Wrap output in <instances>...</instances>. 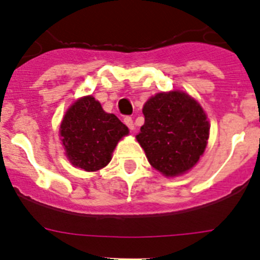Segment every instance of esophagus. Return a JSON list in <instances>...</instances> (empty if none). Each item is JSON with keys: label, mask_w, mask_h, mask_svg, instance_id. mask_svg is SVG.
I'll return each mask as SVG.
<instances>
[{"label": "esophagus", "mask_w": 260, "mask_h": 260, "mask_svg": "<svg viewBox=\"0 0 260 260\" xmlns=\"http://www.w3.org/2000/svg\"><path fill=\"white\" fill-rule=\"evenodd\" d=\"M123 122L125 123V125H127L128 128H129V129H133V128H135V123H133V119H132V117H124V120H123Z\"/></svg>", "instance_id": "34e87169"}]
</instances>
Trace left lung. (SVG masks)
Instances as JSON below:
<instances>
[{
  "mask_svg": "<svg viewBox=\"0 0 260 260\" xmlns=\"http://www.w3.org/2000/svg\"><path fill=\"white\" fill-rule=\"evenodd\" d=\"M145 124L137 141L149 164L166 176L196 165L205 151L209 122L200 104L182 91L158 93L143 106Z\"/></svg>",
  "mask_w": 260,
  "mask_h": 260,
  "instance_id": "left-lung-1",
  "label": "left lung"
}]
</instances>
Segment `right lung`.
<instances>
[{"label":"right lung","mask_w":260,"mask_h":260,"mask_svg":"<svg viewBox=\"0 0 260 260\" xmlns=\"http://www.w3.org/2000/svg\"><path fill=\"white\" fill-rule=\"evenodd\" d=\"M127 125L114 114L106 113L93 96H84L70 107L60 125L67 156L74 166L96 171L109 164L114 147Z\"/></svg>","instance_id":"right-lung-1"}]
</instances>
